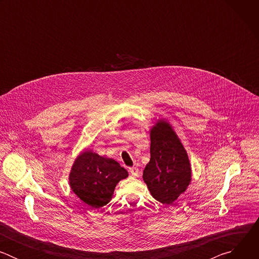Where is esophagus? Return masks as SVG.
I'll return each mask as SVG.
<instances>
[{
    "label": "esophagus",
    "mask_w": 259,
    "mask_h": 259,
    "mask_svg": "<svg viewBox=\"0 0 259 259\" xmlns=\"http://www.w3.org/2000/svg\"><path fill=\"white\" fill-rule=\"evenodd\" d=\"M129 172L133 175V176H138L139 174V169L137 167H131L129 168Z\"/></svg>",
    "instance_id": "obj_1"
}]
</instances>
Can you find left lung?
<instances>
[{"instance_id":"obj_1","label":"left lung","mask_w":259,"mask_h":259,"mask_svg":"<svg viewBox=\"0 0 259 259\" xmlns=\"http://www.w3.org/2000/svg\"><path fill=\"white\" fill-rule=\"evenodd\" d=\"M191 177L186 150L171 126L160 121L151 130V160L143 170L147 188L157 201L172 205L186 192Z\"/></svg>"}]
</instances>
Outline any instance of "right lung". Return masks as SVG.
Listing matches in <instances>:
<instances>
[{
    "mask_svg": "<svg viewBox=\"0 0 259 259\" xmlns=\"http://www.w3.org/2000/svg\"><path fill=\"white\" fill-rule=\"evenodd\" d=\"M127 176L128 172L115 160L86 151L73 163L69 184L83 202L100 208L110 201L117 183Z\"/></svg>",
    "mask_w": 259,
    "mask_h": 259,
    "instance_id": "obj_1",
    "label": "right lung"
}]
</instances>
